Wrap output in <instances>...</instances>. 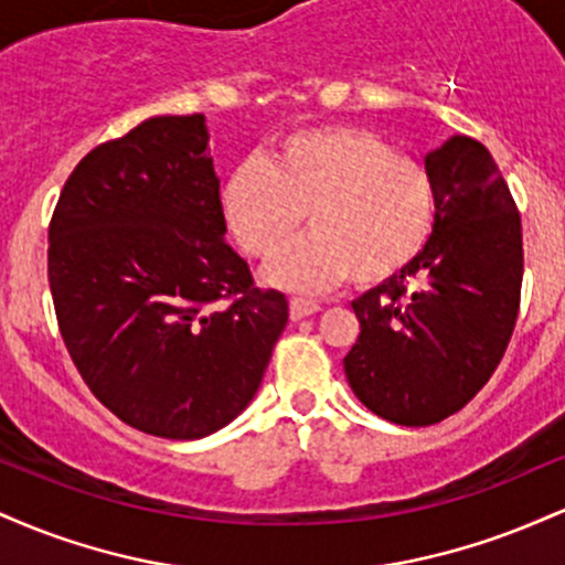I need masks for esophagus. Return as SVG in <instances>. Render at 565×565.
Here are the masks:
<instances>
[{"instance_id": "1", "label": "esophagus", "mask_w": 565, "mask_h": 565, "mask_svg": "<svg viewBox=\"0 0 565 565\" xmlns=\"http://www.w3.org/2000/svg\"><path fill=\"white\" fill-rule=\"evenodd\" d=\"M321 310V302L316 300H305V297H291L289 300V316L291 321H302L308 316H316Z\"/></svg>"}]
</instances>
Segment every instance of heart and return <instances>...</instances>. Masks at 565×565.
<instances>
[{"label": "heart", "mask_w": 565, "mask_h": 565, "mask_svg": "<svg viewBox=\"0 0 565 565\" xmlns=\"http://www.w3.org/2000/svg\"><path fill=\"white\" fill-rule=\"evenodd\" d=\"M233 236L255 260H274L302 231L270 278L289 289H329L353 278L382 287L423 257L436 231V185L417 159L369 129L329 125L289 132L268 164L244 161L223 185Z\"/></svg>", "instance_id": "b5f03b06"}]
</instances>
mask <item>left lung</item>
I'll return each instance as SVG.
<instances>
[{
    "label": "left lung",
    "instance_id": "1",
    "mask_svg": "<svg viewBox=\"0 0 565 565\" xmlns=\"http://www.w3.org/2000/svg\"><path fill=\"white\" fill-rule=\"evenodd\" d=\"M436 231L404 276L353 302L361 334L345 377L387 423L436 425L502 361L523 281L521 212L483 142L454 135L427 153Z\"/></svg>",
    "mask_w": 565,
    "mask_h": 565
}]
</instances>
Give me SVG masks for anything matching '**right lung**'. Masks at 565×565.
<instances>
[{
	"label": "right lung",
	"instance_id": "right-lung-1",
	"mask_svg": "<svg viewBox=\"0 0 565 565\" xmlns=\"http://www.w3.org/2000/svg\"><path fill=\"white\" fill-rule=\"evenodd\" d=\"M225 236L204 116H153L68 174L47 278L84 385L148 436H210L260 387L289 319Z\"/></svg>",
	"mask_w": 565,
	"mask_h": 565
}]
</instances>
